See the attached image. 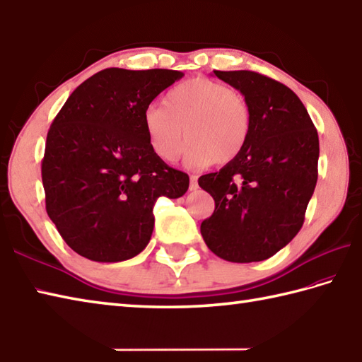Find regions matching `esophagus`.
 I'll list each match as a JSON object with an SVG mask.
<instances>
[{"label": "esophagus", "instance_id": "34e87169", "mask_svg": "<svg viewBox=\"0 0 362 362\" xmlns=\"http://www.w3.org/2000/svg\"><path fill=\"white\" fill-rule=\"evenodd\" d=\"M198 189V180L197 176L192 175L190 176V184H189V190H197Z\"/></svg>", "mask_w": 362, "mask_h": 362}]
</instances>
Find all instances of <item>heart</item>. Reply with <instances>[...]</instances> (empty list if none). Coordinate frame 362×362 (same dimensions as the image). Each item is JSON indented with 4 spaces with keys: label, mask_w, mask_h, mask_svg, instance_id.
Wrapping results in <instances>:
<instances>
[{
    "label": "heart",
    "mask_w": 362,
    "mask_h": 362,
    "mask_svg": "<svg viewBox=\"0 0 362 362\" xmlns=\"http://www.w3.org/2000/svg\"><path fill=\"white\" fill-rule=\"evenodd\" d=\"M144 128L153 153L162 160L178 159L187 137L189 165H223L245 148L252 112L242 93L218 81L197 76L170 88L162 98V107L146 109Z\"/></svg>",
    "instance_id": "heart-1"
}]
</instances>
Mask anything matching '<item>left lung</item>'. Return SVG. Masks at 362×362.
<instances>
[{
	"label": "left lung",
	"instance_id": "left-lung-1",
	"mask_svg": "<svg viewBox=\"0 0 362 362\" xmlns=\"http://www.w3.org/2000/svg\"><path fill=\"white\" fill-rule=\"evenodd\" d=\"M214 75L245 97L252 131L238 158L198 180L216 202L202 235L225 261H264L303 226L317 182L319 136L289 87L250 70Z\"/></svg>",
	"mask_w": 362,
	"mask_h": 362
}]
</instances>
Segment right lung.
Returning <instances> with one entry per match:
<instances>
[{"instance_id": "1", "label": "right lung", "mask_w": 362, "mask_h": 362, "mask_svg": "<svg viewBox=\"0 0 362 362\" xmlns=\"http://www.w3.org/2000/svg\"><path fill=\"white\" fill-rule=\"evenodd\" d=\"M182 76L106 69L78 86L59 110L42 182L48 217L73 252L97 262L131 259L151 239L158 198L187 192V173L153 153L144 128L150 103Z\"/></svg>"}]
</instances>
